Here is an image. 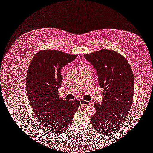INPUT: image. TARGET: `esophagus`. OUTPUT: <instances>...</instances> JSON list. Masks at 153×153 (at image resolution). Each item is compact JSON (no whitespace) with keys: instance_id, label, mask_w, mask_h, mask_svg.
I'll use <instances>...</instances> for the list:
<instances>
[{"instance_id":"34e87169","label":"esophagus","mask_w":153,"mask_h":153,"mask_svg":"<svg viewBox=\"0 0 153 153\" xmlns=\"http://www.w3.org/2000/svg\"><path fill=\"white\" fill-rule=\"evenodd\" d=\"M80 105H82V106H88V105H90V103L89 101L81 100H80Z\"/></svg>"}]
</instances>
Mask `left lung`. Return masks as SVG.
<instances>
[{
  "label": "left lung",
  "instance_id": "obj_1",
  "mask_svg": "<svg viewBox=\"0 0 153 153\" xmlns=\"http://www.w3.org/2000/svg\"><path fill=\"white\" fill-rule=\"evenodd\" d=\"M84 58L96 69L99 85L104 88L103 101L95 103L93 126L102 134H109L121 126L132 106L134 77L126 59L114 50L102 49Z\"/></svg>",
  "mask_w": 153,
  "mask_h": 153
}]
</instances>
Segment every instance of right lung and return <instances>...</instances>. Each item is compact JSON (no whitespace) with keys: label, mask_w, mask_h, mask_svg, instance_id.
I'll list each match as a JSON object with an SVG mask.
<instances>
[{"label":"right lung","mask_w":153,"mask_h":153,"mask_svg":"<svg viewBox=\"0 0 153 153\" xmlns=\"http://www.w3.org/2000/svg\"><path fill=\"white\" fill-rule=\"evenodd\" d=\"M78 55L58 50H41L34 55L27 70L26 88L33 110L42 125L53 133H59L71 126L79 100L59 98L58 91L63 77L60 70Z\"/></svg>","instance_id":"1"}]
</instances>
